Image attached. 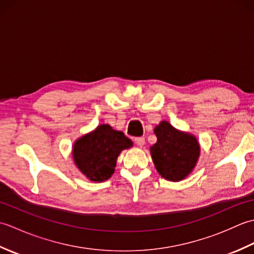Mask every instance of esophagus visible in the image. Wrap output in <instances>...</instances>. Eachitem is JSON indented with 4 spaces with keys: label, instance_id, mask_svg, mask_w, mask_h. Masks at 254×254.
Segmentation results:
<instances>
[{
    "label": "esophagus",
    "instance_id": "1",
    "mask_svg": "<svg viewBox=\"0 0 254 254\" xmlns=\"http://www.w3.org/2000/svg\"><path fill=\"white\" fill-rule=\"evenodd\" d=\"M134 142H135V144L138 145V146H143V145L145 144V138L144 137H135L134 138Z\"/></svg>",
    "mask_w": 254,
    "mask_h": 254
}]
</instances>
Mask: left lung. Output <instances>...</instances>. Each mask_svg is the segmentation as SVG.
<instances>
[{"instance_id":"obj_1","label":"left lung","mask_w":254,"mask_h":254,"mask_svg":"<svg viewBox=\"0 0 254 254\" xmlns=\"http://www.w3.org/2000/svg\"><path fill=\"white\" fill-rule=\"evenodd\" d=\"M157 143L150 147V154L159 175L170 181H180L195 166L199 146L196 138L182 133L167 121L155 127Z\"/></svg>"}]
</instances>
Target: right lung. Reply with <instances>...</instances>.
Segmentation results:
<instances>
[{
  "mask_svg": "<svg viewBox=\"0 0 254 254\" xmlns=\"http://www.w3.org/2000/svg\"><path fill=\"white\" fill-rule=\"evenodd\" d=\"M132 146L122 132L101 124L95 131L76 141L73 148L74 161L78 169L95 182L105 181L115 172L117 158L121 150Z\"/></svg>",
  "mask_w": 254,
  "mask_h": 254,
  "instance_id": "1",
  "label": "right lung"
}]
</instances>
